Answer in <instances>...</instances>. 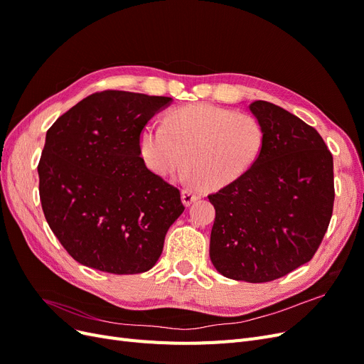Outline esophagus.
<instances>
[{"instance_id":"34e87169","label":"esophagus","mask_w":364,"mask_h":364,"mask_svg":"<svg viewBox=\"0 0 364 364\" xmlns=\"http://www.w3.org/2000/svg\"><path fill=\"white\" fill-rule=\"evenodd\" d=\"M199 199H200V194H199V193H194V191L190 190V188L182 190V200H183V203H185L186 206H190L193 202L199 200Z\"/></svg>"}]
</instances>
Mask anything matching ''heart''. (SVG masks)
<instances>
[{
	"instance_id": "obj_1",
	"label": "heart",
	"mask_w": 364,
	"mask_h": 364,
	"mask_svg": "<svg viewBox=\"0 0 364 364\" xmlns=\"http://www.w3.org/2000/svg\"><path fill=\"white\" fill-rule=\"evenodd\" d=\"M139 146L155 174L168 176L185 162L191 181L218 190L243 178L257 164L264 149V127L252 114L199 103L174 109L165 126L147 124Z\"/></svg>"
}]
</instances>
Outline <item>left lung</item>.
I'll return each mask as SVG.
<instances>
[{"instance_id":"8db88e82","label":"left lung","mask_w":364,"mask_h":364,"mask_svg":"<svg viewBox=\"0 0 364 364\" xmlns=\"http://www.w3.org/2000/svg\"><path fill=\"white\" fill-rule=\"evenodd\" d=\"M264 127L257 164L208 199L209 257L226 278L269 282L310 261L333 215V155L317 130L285 109L253 102Z\"/></svg>"}]
</instances>
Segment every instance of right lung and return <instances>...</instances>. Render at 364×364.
<instances>
[{
  "label": "right lung",
  "mask_w": 364,
  "mask_h": 364,
  "mask_svg": "<svg viewBox=\"0 0 364 364\" xmlns=\"http://www.w3.org/2000/svg\"><path fill=\"white\" fill-rule=\"evenodd\" d=\"M170 97L127 91L87 95L56 119L38 165L48 226L86 267L115 274L150 270L183 213L181 191L151 173L139 136Z\"/></svg>",
  "instance_id": "obj_1"
}]
</instances>
